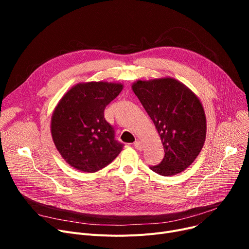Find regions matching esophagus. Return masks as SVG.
<instances>
[{
    "mask_svg": "<svg viewBox=\"0 0 249 249\" xmlns=\"http://www.w3.org/2000/svg\"><path fill=\"white\" fill-rule=\"evenodd\" d=\"M134 146H135V148H136L137 150H142V148H143L142 142H140L139 140H137V141L134 142Z\"/></svg>",
    "mask_w": 249,
    "mask_h": 249,
    "instance_id": "esophagus-1",
    "label": "esophagus"
}]
</instances>
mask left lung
<instances>
[{"instance_id": "8db88e82", "label": "left lung", "mask_w": 249, "mask_h": 249, "mask_svg": "<svg viewBox=\"0 0 249 249\" xmlns=\"http://www.w3.org/2000/svg\"><path fill=\"white\" fill-rule=\"evenodd\" d=\"M132 90L153 121L164 149L162 161L150 169L163 177L184 172L206 140V115L200 99L171 76L138 80Z\"/></svg>"}]
</instances>
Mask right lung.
I'll list each match as a JSON object with an SVG mask.
<instances>
[{
  "mask_svg": "<svg viewBox=\"0 0 249 249\" xmlns=\"http://www.w3.org/2000/svg\"><path fill=\"white\" fill-rule=\"evenodd\" d=\"M112 82L78 83L57 103L51 116L52 140L62 159L84 173H96L123 149L104 110L123 89Z\"/></svg>",
  "mask_w": 249,
  "mask_h": 249,
  "instance_id": "obj_1",
  "label": "right lung"
}]
</instances>
